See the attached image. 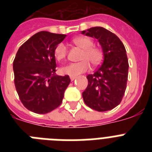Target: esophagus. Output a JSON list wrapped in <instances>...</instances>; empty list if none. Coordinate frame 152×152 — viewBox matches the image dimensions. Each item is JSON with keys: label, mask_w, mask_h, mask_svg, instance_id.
Here are the masks:
<instances>
[{"label": "esophagus", "mask_w": 152, "mask_h": 152, "mask_svg": "<svg viewBox=\"0 0 152 152\" xmlns=\"http://www.w3.org/2000/svg\"><path fill=\"white\" fill-rule=\"evenodd\" d=\"M76 78V77H75V76H70V79H71V80H75V79Z\"/></svg>", "instance_id": "1"}]
</instances>
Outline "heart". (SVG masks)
<instances>
[{
	"mask_svg": "<svg viewBox=\"0 0 152 152\" xmlns=\"http://www.w3.org/2000/svg\"><path fill=\"white\" fill-rule=\"evenodd\" d=\"M76 46L82 49L79 62L70 63L61 68V73L69 76H77L86 72L91 68V64L97 66L103 60V51L100 48L94 45V41L86 36H78L72 40ZM54 55L58 61L64 59L68 55V48L63 42L58 44L55 48Z\"/></svg>",
	"mask_w": 152,
	"mask_h": 152,
	"instance_id": "obj_1",
	"label": "heart"
}]
</instances>
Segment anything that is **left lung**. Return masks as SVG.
Returning a JSON list of instances; mask_svg holds the SVG:
<instances>
[{
  "label": "left lung",
  "mask_w": 152,
  "mask_h": 152,
  "mask_svg": "<svg viewBox=\"0 0 152 152\" xmlns=\"http://www.w3.org/2000/svg\"><path fill=\"white\" fill-rule=\"evenodd\" d=\"M98 39L103 60L94 74L88 75V88L82 93L86 105L99 111L110 110L121 103L128 80L129 62L126 51L116 35L100 26L82 32Z\"/></svg>",
  "instance_id": "obj_1"
}]
</instances>
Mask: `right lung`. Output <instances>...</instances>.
<instances>
[{
  "instance_id": "1",
  "label": "right lung",
  "mask_w": 152,
  "mask_h": 152,
  "mask_svg": "<svg viewBox=\"0 0 152 152\" xmlns=\"http://www.w3.org/2000/svg\"><path fill=\"white\" fill-rule=\"evenodd\" d=\"M66 35L36 33L18 49L13 60L14 84L21 103L29 110L45 114L59 107L71 82L68 75H56L54 50Z\"/></svg>"
}]
</instances>
